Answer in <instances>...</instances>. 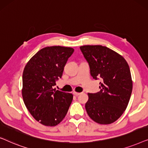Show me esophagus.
I'll list each match as a JSON object with an SVG mask.
<instances>
[{
  "mask_svg": "<svg viewBox=\"0 0 148 148\" xmlns=\"http://www.w3.org/2000/svg\"><path fill=\"white\" fill-rule=\"evenodd\" d=\"M73 95H75V96H79V95H80V94H81V93H79V92H74L73 93Z\"/></svg>",
  "mask_w": 148,
  "mask_h": 148,
  "instance_id": "esophagus-1",
  "label": "esophagus"
}]
</instances>
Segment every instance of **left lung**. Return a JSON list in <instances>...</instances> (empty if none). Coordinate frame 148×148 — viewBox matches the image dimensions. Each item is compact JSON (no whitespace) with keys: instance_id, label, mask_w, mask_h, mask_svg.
Returning <instances> with one entry per match:
<instances>
[{"instance_id":"obj_1","label":"left lung","mask_w":148,"mask_h":148,"mask_svg":"<svg viewBox=\"0 0 148 148\" xmlns=\"http://www.w3.org/2000/svg\"><path fill=\"white\" fill-rule=\"evenodd\" d=\"M94 79L101 78L100 91L88 93L86 109L89 116L101 125L114 123L126 110L133 88L130 69L122 56L101 45L80 47Z\"/></svg>"}]
</instances>
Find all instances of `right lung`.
I'll return each instance as SVG.
<instances>
[{
  "instance_id": "right-lung-1",
  "label": "right lung",
  "mask_w": 148,
  "mask_h": 148,
  "mask_svg": "<svg viewBox=\"0 0 148 148\" xmlns=\"http://www.w3.org/2000/svg\"><path fill=\"white\" fill-rule=\"evenodd\" d=\"M73 52L70 47L48 46L32 56L24 68V104L32 116L45 126L59 124L72 102V94L55 90L52 87L61 78L66 61Z\"/></svg>"
}]
</instances>
